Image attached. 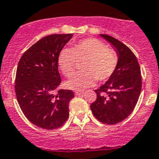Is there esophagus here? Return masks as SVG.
Instances as JSON below:
<instances>
[{"label": "esophagus", "mask_w": 159, "mask_h": 159, "mask_svg": "<svg viewBox=\"0 0 159 159\" xmlns=\"http://www.w3.org/2000/svg\"><path fill=\"white\" fill-rule=\"evenodd\" d=\"M84 93H83L82 91H75V94L76 96H79V95H81V94H83Z\"/></svg>", "instance_id": "34e87169"}]
</instances>
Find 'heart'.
<instances>
[{
    "label": "heart",
    "instance_id": "b5f03b06",
    "mask_svg": "<svg viewBox=\"0 0 159 159\" xmlns=\"http://www.w3.org/2000/svg\"><path fill=\"white\" fill-rule=\"evenodd\" d=\"M85 61L81 66L82 72L65 83L71 90H83L95 84L108 80L116 70L119 62L117 53L106 48V44L96 38H87L77 42L72 48H64L58 53L57 63L66 77L74 75L76 61Z\"/></svg>",
    "mask_w": 159,
    "mask_h": 159
}]
</instances>
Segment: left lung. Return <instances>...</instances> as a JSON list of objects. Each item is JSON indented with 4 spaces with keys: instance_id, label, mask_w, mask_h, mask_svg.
<instances>
[{
    "instance_id": "8db88e82",
    "label": "left lung",
    "mask_w": 159,
    "mask_h": 159,
    "mask_svg": "<svg viewBox=\"0 0 159 159\" xmlns=\"http://www.w3.org/2000/svg\"><path fill=\"white\" fill-rule=\"evenodd\" d=\"M112 45L119 62L108 80L96 89L97 99L90 106L99 121L116 124L133 111L141 91V68L135 54L127 45L111 35L100 34Z\"/></svg>"
}]
</instances>
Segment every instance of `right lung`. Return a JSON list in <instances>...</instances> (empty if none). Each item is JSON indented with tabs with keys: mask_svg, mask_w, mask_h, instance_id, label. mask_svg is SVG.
<instances>
[{
	"mask_svg": "<svg viewBox=\"0 0 159 159\" xmlns=\"http://www.w3.org/2000/svg\"><path fill=\"white\" fill-rule=\"evenodd\" d=\"M72 34H54L38 40L23 54L17 67L15 93L28 120L44 129L60 128L69 117L71 90L58 89L59 52Z\"/></svg>",
	"mask_w": 159,
	"mask_h": 159,
	"instance_id": "right-lung-1",
	"label": "right lung"
}]
</instances>
